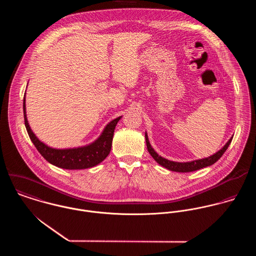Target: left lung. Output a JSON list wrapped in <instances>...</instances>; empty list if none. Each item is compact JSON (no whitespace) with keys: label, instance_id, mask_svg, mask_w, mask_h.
I'll return each instance as SVG.
<instances>
[{"label":"left lung","instance_id":"8db88e82","mask_svg":"<svg viewBox=\"0 0 256 256\" xmlns=\"http://www.w3.org/2000/svg\"><path fill=\"white\" fill-rule=\"evenodd\" d=\"M145 138H146V148L150 152V154L154 158V160L160 164L162 166L172 170V172H194L209 166H212L213 164H215L220 158L224 154V152H226V150L228 148L232 138H230L226 144L222 146L219 152H217L216 154H214L213 156H209V158H201V160H192V162H172V160H168L160 156H158L154 150L152 148L148 139V135L145 134Z\"/></svg>","mask_w":256,"mask_h":256}]
</instances>
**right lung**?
<instances>
[{"mask_svg": "<svg viewBox=\"0 0 256 256\" xmlns=\"http://www.w3.org/2000/svg\"><path fill=\"white\" fill-rule=\"evenodd\" d=\"M24 115L28 136L40 154L53 166L65 170H84L92 168L102 162L110 152L114 129L117 122L121 118V116L117 117L108 123L100 137L90 145L74 148L59 150L43 144L32 131L26 118V100H24Z\"/></svg>", "mask_w": 256, "mask_h": 256, "instance_id": "add662e5", "label": "right lung"}]
</instances>
